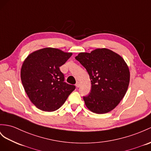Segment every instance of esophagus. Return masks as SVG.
Returning <instances> with one entry per match:
<instances>
[{
    "label": "esophagus",
    "instance_id": "1",
    "mask_svg": "<svg viewBox=\"0 0 151 151\" xmlns=\"http://www.w3.org/2000/svg\"><path fill=\"white\" fill-rule=\"evenodd\" d=\"M80 83H79L78 82H76V87H80Z\"/></svg>",
    "mask_w": 151,
    "mask_h": 151
}]
</instances>
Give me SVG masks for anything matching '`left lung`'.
Wrapping results in <instances>:
<instances>
[{
	"label": "left lung",
	"instance_id": "obj_1",
	"mask_svg": "<svg viewBox=\"0 0 151 151\" xmlns=\"http://www.w3.org/2000/svg\"><path fill=\"white\" fill-rule=\"evenodd\" d=\"M75 59L86 69L91 80V91L83 97L86 106L98 114L115 109L125 96L129 83V71L124 60L106 48L80 53Z\"/></svg>",
	"mask_w": 151,
	"mask_h": 151
}]
</instances>
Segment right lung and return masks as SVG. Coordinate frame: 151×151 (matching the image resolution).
<instances>
[{
  "mask_svg": "<svg viewBox=\"0 0 151 151\" xmlns=\"http://www.w3.org/2000/svg\"><path fill=\"white\" fill-rule=\"evenodd\" d=\"M72 55L60 50L45 48L26 58L21 69V80L25 92L37 109L53 111L63 105L75 89L64 82L60 67Z\"/></svg>",
  "mask_w": 151,
  "mask_h": 151,
  "instance_id": "add662e5",
  "label": "right lung"
}]
</instances>
